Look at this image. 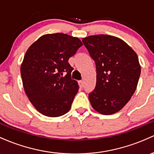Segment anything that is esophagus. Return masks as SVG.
I'll list each match as a JSON object with an SVG mask.
<instances>
[{
	"label": "esophagus",
	"instance_id": "obj_1",
	"mask_svg": "<svg viewBox=\"0 0 154 154\" xmlns=\"http://www.w3.org/2000/svg\"><path fill=\"white\" fill-rule=\"evenodd\" d=\"M79 86H81V87H83V86H84V81H79Z\"/></svg>",
	"mask_w": 154,
	"mask_h": 154
}]
</instances>
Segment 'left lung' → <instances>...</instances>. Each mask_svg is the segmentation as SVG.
Returning a JSON list of instances; mask_svg holds the SVG:
<instances>
[{
  "mask_svg": "<svg viewBox=\"0 0 154 154\" xmlns=\"http://www.w3.org/2000/svg\"><path fill=\"white\" fill-rule=\"evenodd\" d=\"M82 42L96 65V86L89 94L91 106L103 115L117 113L137 88L141 72L137 55L115 36L90 35Z\"/></svg>",
  "mask_w": 154,
  "mask_h": 154,
  "instance_id": "1",
  "label": "left lung"
}]
</instances>
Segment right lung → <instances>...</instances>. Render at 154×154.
<instances>
[{"label":"right lung","instance_id":"1","mask_svg":"<svg viewBox=\"0 0 154 154\" xmlns=\"http://www.w3.org/2000/svg\"><path fill=\"white\" fill-rule=\"evenodd\" d=\"M82 45L78 38L58 32L42 35L26 51L20 68L22 84L41 114L58 117L70 109L79 85L71 79L68 60Z\"/></svg>","mask_w":154,"mask_h":154}]
</instances>
